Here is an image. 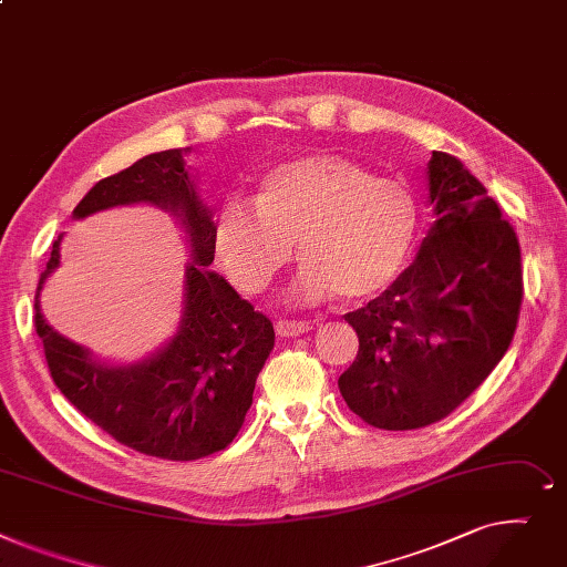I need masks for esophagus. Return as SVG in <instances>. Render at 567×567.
Segmentation results:
<instances>
[{"label": "esophagus", "mask_w": 567, "mask_h": 567, "mask_svg": "<svg viewBox=\"0 0 567 567\" xmlns=\"http://www.w3.org/2000/svg\"><path fill=\"white\" fill-rule=\"evenodd\" d=\"M311 327L313 324L309 320H288V318H281L275 324L279 337H299V334H305V331H309Z\"/></svg>", "instance_id": "1"}]
</instances>
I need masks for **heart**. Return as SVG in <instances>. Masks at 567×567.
Segmentation results:
<instances>
[{"instance_id": "b5f03b06", "label": "heart", "mask_w": 567, "mask_h": 567, "mask_svg": "<svg viewBox=\"0 0 567 567\" xmlns=\"http://www.w3.org/2000/svg\"><path fill=\"white\" fill-rule=\"evenodd\" d=\"M419 228L412 192L373 176L343 155H309L275 166L256 204L226 198L215 219V249L228 281L258 292L292 258L302 302L341 290L346 299L382 292L405 268Z\"/></svg>"}]
</instances>
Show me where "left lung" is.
Here are the masks:
<instances>
[{
    "label": "left lung",
    "instance_id": "left-lung-1",
    "mask_svg": "<svg viewBox=\"0 0 567 567\" xmlns=\"http://www.w3.org/2000/svg\"><path fill=\"white\" fill-rule=\"evenodd\" d=\"M432 228L382 295L343 318L359 352L339 378L348 408L382 430L457 410L506 354L524 297L517 233L462 162L432 151Z\"/></svg>",
    "mask_w": 567,
    "mask_h": 567
}]
</instances>
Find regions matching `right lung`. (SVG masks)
Returning a JSON list of instances; mask_svg holds the SVG:
<instances>
[{
	"mask_svg": "<svg viewBox=\"0 0 567 567\" xmlns=\"http://www.w3.org/2000/svg\"><path fill=\"white\" fill-rule=\"evenodd\" d=\"M137 202L172 210L185 226L192 262L174 337L137 363L114 365L54 331L41 313L39 295L59 265L61 236L33 295V324L54 384L100 430L144 455L198 460L236 440L256 378L275 348V327L208 270L215 258L213 213L198 198L181 148L146 155L95 183L73 215Z\"/></svg>",
	"mask_w": 567,
	"mask_h": 567,
	"instance_id": "right-lung-1",
	"label": "right lung"
}]
</instances>
